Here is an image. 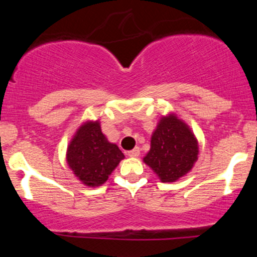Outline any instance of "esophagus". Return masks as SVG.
Listing matches in <instances>:
<instances>
[{"mask_svg":"<svg viewBox=\"0 0 257 257\" xmlns=\"http://www.w3.org/2000/svg\"><path fill=\"white\" fill-rule=\"evenodd\" d=\"M126 155H128L129 157H139V155H140V150H139V147H135V149L132 150V151H128Z\"/></svg>","mask_w":257,"mask_h":257,"instance_id":"esophagus-1","label":"esophagus"}]
</instances>
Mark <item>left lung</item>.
<instances>
[{"label": "left lung", "mask_w": 257, "mask_h": 257, "mask_svg": "<svg viewBox=\"0 0 257 257\" xmlns=\"http://www.w3.org/2000/svg\"><path fill=\"white\" fill-rule=\"evenodd\" d=\"M198 159V141L175 114L162 117L144 162L162 182H174L192 169Z\"/></svg>", "instance_id": "1"}]
</instances>
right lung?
I'll return each mask as SVG.
<instances>
[{
    "label": "right lung",
    "instance_id": "obj_1",
    "mask_svg": "<svg viewBox=\"0 0 257 257\" xmlns=\"http://www.w3.org/2000/svg\"><path fill=\"white\" fill-rule=\"evenodd\" d=\"M124 158L116 144L108 143L99 120L85 122L76 132L67 147L66 159L82 184L96 187L102 185Z\"/></svg>",
    "mask_w": 257,
    "mask_h": 257
}]
</instances>
